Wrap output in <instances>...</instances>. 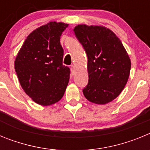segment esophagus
Instances as JSON below:
<instances>
[{"instance_id": "1", "label": "esophagus", "mask_w": 150, "mask_h": 150, "mask_svg": "<svg viewBox=\"0 0 150 150\" xmlns=\"http://www.w3.org/2000/svg\"><path fill=\"white\" fill-rule=\"evenodd\" d=\"M71 73L72 74H74V71H75V67H74V65H71Z\"/></svg>"}]
</instances>
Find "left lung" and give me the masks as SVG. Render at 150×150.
I'll return each mask as SVG.
<instances>
[{"label": "left lung", "instance_id": "8db88e82", "mask_svg": "<svg viewBox=\"0 0 150 150\" xmlns=\"http://www.w3.org/2000/svg\"><path fill=\"white\" fill-rule=\"evenodd\" d=\"M74 31L88 57V83L83 95L96 104L112 101L124 89L132 64L121 40L104 26L78 25Z\"/></svg>", "mask_w": 150, "mask_h": 150}]
</instances>
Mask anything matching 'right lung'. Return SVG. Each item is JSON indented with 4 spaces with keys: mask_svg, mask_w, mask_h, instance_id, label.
Segmentation results:
<instances>
[{
    "mask_svg": "<svg viewBox=\"0 0 150 150\" xmlns=\"http://www.w3.org/2000/svg\"><path fill=\"white\" fill-rule=\"evenodd\" d=\"M68 26L50 22L27 37L15 60V70L22 89L35 103L50 106L63 97L70 68L62 64V32Z\"/></svg>",
    "mask_w": 150,
    "mask_h": 150,
    "instance_id": "right-lung-1",
    "label": "right lung"
}]
</instances>
